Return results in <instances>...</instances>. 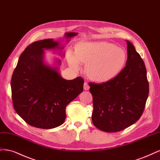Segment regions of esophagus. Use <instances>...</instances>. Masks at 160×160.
I'll use <instances>...</instances> for the list:
<instances>
[{"label": "esophagus", "instance_id": "esophagus-1", "mask_svg": "<svg viewBox=\"0 0 160 160\" xmlns=\"http://www.w3.org/2000/svg\"><path fill=\"white\" fill-rule=\"evenodd\" d=\"M89 86L88 83H84V90H89Z\"/></svg>", "mask_w": 160, "mask_h": 160}]
</instances>
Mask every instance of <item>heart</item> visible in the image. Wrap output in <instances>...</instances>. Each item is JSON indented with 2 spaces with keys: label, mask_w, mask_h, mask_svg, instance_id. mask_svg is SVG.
Wrapping results in <instances>:
<instances>
[{
  "label": "heart",
  "mask_w": 160,
  "mask_h": 160,
  "mask_svg": "<svg viewBox=\"0 0 160 160\" xmlns=\"http://www.w3.org/2000/svg\"><path fill=\"white\" fill-rule=\"evenodd\" d=\"M127 59L126 51L113 43L79 42L74 47V56L69 55L68 61L76 70L79 69V64L85 65V74L90 80L105 83L122 71Z\"/></svg>",
  "instance_id": "b5f03b06"
}]
</instances>
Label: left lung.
<instances>
[{
  "mask_svg": "<svg viewBox=\"0 0 160 160\" xmlns=\"http://www.w3.org/2000/svg\"><path fill=\"white\" fill-rule=\"evenodd\" d=\"M128 59L122 71L109 81L90 83L93 96L92 122L99 129L117 132L141 117L149 95L147 71L141 56L127 41Z\"/></svg>",
  "mask_w": 160,
  "mask_h": 160,
  "instance_id": "left-lung-1",
  "label": "left lung"
}]
</instances>
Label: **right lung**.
<instances>
[{
  "label": "right lung",
  "instance_id": "add662e5",
  "mask_svg": "<svg viewBox=\"0 0 160 160\" xmlns=\"http://www.w3.org/2000/svg\"><path fill=\"white\" fill-rule=\"evenodd\" d=\"M77 34L67 32L65 37ZM59 44L52 38L33 42L21 53L12 75L14 109L33 127L52 129L62 125L66 117L67 105L83 90L82 77L64 79L57 68L43 62V50L59 48Z\"/></svg>",
  "mask_w": 160,
  "mask_h": 160
}]
</instances>
